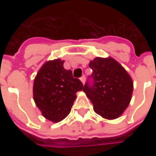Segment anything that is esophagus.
<instances>
[{"label": "esophagus", "instance_id": "34e87169", "mask_svg": "<svg viewBox=\"0 0 156 156\" xmlns=\"http://www.w3.org/2000/svg\"><path fill=\"white\" fill-rule=\"evenodd\" d=\"M80 80H81V82L83 83V84H84L85 83V76L83 75V76H82L81 78H80Z\"/></svg>", "mask_w": 156, "mask_h": 156}]
</instances>
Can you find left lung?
I'll use <instances>...</instances> for the list:
<instances>
[{
	"instance_id": "left-lung-1",
	"label": "left lung",
	"mask_w": 156,
	"mask_h": 156,
	"mask_svg": "<svg viewBox=\"0 0 156 156\" xmlns=\"http://www.w3.org/2000/svg\"><path fill=\"white\" fill-rule=\"evenodd\" d=\"M93 83L86 82L83 91L94 110L107 119H115L127 108L133 93V81L127 71L112 58H95L89 62Z\"/></svg>"
}]
</instances>
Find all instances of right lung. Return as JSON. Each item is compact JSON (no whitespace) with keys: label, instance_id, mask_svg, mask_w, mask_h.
<instances>
[{"label":"right lung","instance_id":"obj_1","mask_svg":"<svg viewBox=\"0 0 156 156\" xmlns=\"http://www.w3.org/2000/svg\"><path fill=\"white\" fill-rule=\"evenodd\" d=\"M61 59L48 61L42 65L34 79L33 98L47 119L58 123L67 117L81 91L82 82L73 77L71 70L63 68Z\"/></svg>","mask_w":156,"mask_h":156}]
</instances>
